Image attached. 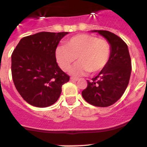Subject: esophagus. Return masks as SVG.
<instances>
[{
  "label": "esophagus",
  "mask_w": 147,
  "mask_h": 147,
  "mask_svg": "<svg viewBox=\"0 0 147 147\" xmlns=\"http://www.w3.org/2000/svg\"><path fill=\"white\" fill-rule=\"evenodd\" d=\"M71 80H72V81H77V80H79V78L71 77Z\"/></svg>",
  "instance_id": "34e87169"
}]
</instances>
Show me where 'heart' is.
Segmentation results:
<instances>
[{
	"instance_id": "obj_1",
	"label": "heart",
	"mask_w": 147,
	"mask_h": 147,
	"mask_svg": "<svg viewBox=\"0 0 147 147\" xmlns=\"http://www.w3.org/2000/svg\"><path fill=\"white\" fill-rule=\"evenodd\" d=\"M110 45L107 40L91 34H78L66 41L65 46L56 50V59L63 71L69 70L76 58L77 62L71 72L81 76L88 72L96 74L103 70L110 59Z\"/></svg>"
}]
</instances>
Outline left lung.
<instances>
[{"instance_id": "left-lung-1", "label": "left lung", "mask_w": 147, "mask_h": 147, "mask_svg": "<svg viewBox=\"0 0 147 147\" xmlns=\"http://www.w3.org/2000/svg\"><path fill=\"white\" fill-rule=\"evenodd\" d=\"M107 39L111 53L106 67L98 75L88 80V86L82 92L84 99L96 107L113 105L124 94L129 84L132 69L127 45L121 37L105 30H94Z\"/></svg>"}]
</instances>
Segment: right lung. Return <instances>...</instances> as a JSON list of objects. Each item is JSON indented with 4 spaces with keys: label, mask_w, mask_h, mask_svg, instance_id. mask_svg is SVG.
<instances>
[{
    "label": "right lung",
    "mask_w": 147,
    "mask_h": 147,
    "mask_svg": "<svg viewBox=\"0 0 147 147\" xmlns=\"http://www.w3.org/2000/svg\"><path fill=\"white\" fill-rule=\"evenodd\" d=\"M67 32H39L24 37L11 54V76L17 90L32 106L55 103L70 76L61 70L56 49Z\"/></svg>",
    "instance_id": "obj_1"
}]
</instances>
